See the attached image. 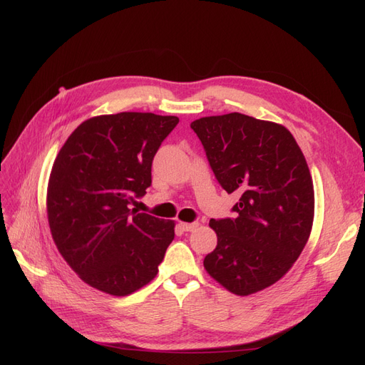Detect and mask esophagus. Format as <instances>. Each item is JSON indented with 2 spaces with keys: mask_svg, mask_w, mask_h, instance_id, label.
Segmentation results:
<instances>
[{
  "mask_svg": "<svg viewBox=\"0 0 365 365\" xmlns=\"http://www.w3.org/2000/svg\"><path fill=\"white\" fill-rule=\"evenodd\" d=\"M197 225V222H192V224H187V222H180V228L182 230V231H193Z\"/></svg>",
  "mask_w": 365,
  "mask_h": 365,
  "instance_id": "1",
  "label": "esophagus"
}]
</instances>
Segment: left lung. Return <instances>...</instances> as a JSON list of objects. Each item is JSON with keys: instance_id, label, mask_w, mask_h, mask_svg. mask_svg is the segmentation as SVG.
Here are the masks:
<instances>
[{"instance_id": "obj_1", "label": "left lung", "mask_w": 365, "mask_h": 365, "mask_svg": "<svg viewBox=\"0 0 365 365\" xmlns=\"http://www.w3.org/2000/svg\"><path fill=\"white\" fill-rule=\"evenodd\" d=\"M190 128L222 189L242 193L236 217L210 220L217 245L204 268L236 295L268 288L291 269L312 230L314 184L303 152L284 126L239 113Z\"/></svg>"}]
</instances>
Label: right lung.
Segmentation results:
<instances>
[{"mask_svg":"<svg viewBox=\"0 0 365 365\" xmlns=\"http://www.w3.org/2000/svg\"><path fill=\"white\" fill-rule=\"evenodd\" d=\"M180 118L120 113L85 120L54 160L47 190L51 236L93 288L125 297L158 272L175 222L130 210L152 184V161Z\"/></svg>","mask_w":365,"mask_h":365,"instance_id":"obj_1","label":"right lung"}]
</instances>
